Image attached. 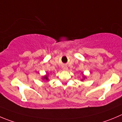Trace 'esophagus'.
<instances>
[{
  "label": "esophagus",
  "mask_w": 122,
  "mask_h": 122,
  "mask_svg": "<svg viewBox=\"0 0 122 122\" xmlns=\"http://www.w3.org/2000/svg\"><path fill=\"white\" fill-rule=\"evenodd\" d=\"M67 69H68V68H67V67H64V68H63V70H67Z\"/></svg>",
  "instance_id": "1"
}]
</instances>
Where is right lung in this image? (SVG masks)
I'll return each instance as SVG.
<instances>
[{
  "instance_id": "right-lung-1",
  "label": "right lung",
  "mask_w": 122,
  "mask_h": 122,
  "mask_svg": "<svg viewBox=\"0 0 122 122\" xmlns=\"http://www.w3.org/2000/svg\"><path fill=\"white\" fill-rule=\"evenodd\" d=\"M43 79H46L47 80H48V76H47V75H46V76H44V78H43Z\"/></svg>"
}]
</instances>
